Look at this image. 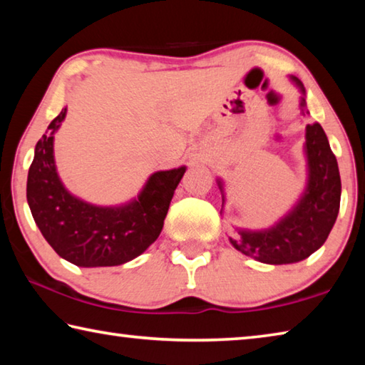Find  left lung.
Masks as SVG:
<instances>
[{
	"label": "left lung",
	"instance_id": "left-lung-1",
	"mask_svg": "<svg viewBox=\"0 0 365 365\" xmlns=\"http://www.w3.org/2000/svg\"><path fill=\"white\" fill-rule=\"evenodd\" d=\"M292 80L304 95V86L299 80L296 77H292ZM299 106L304 115V96H301ZM304 151L307 158V183L301 200L292 211L274 227L265 230L237 228V233L228 238L233 248L245 256L264 264H293L311 256L329 238L339 211L341 178L335 154L331 153L329 138L319 122L306 127ZM217 183L224 206V187L220 180Z\"/></svg>",
	"mask_w": 365,
	"mask_h": 365
}]
</instances>
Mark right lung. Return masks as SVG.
I'll use <instances>...</instances> for the list:
<instances>
[{
    "instance_id": "obj_1",
    "label": "right lung",
    "mask_w": 365,
    "mask_h": 365,
    "mask_svg": "<svg viewBox=\"0 0 365 365\" xmlns=\"http://www.w3.org/2000/svg\"><path fill=\"white\" fill-rule=\"evenodd\" d=\"M66 113L64 108L35 146L27 177L34 220L51 248L78 267L125 264L156 242L187 168L154 172L137 200L123 206L90 205L64 188L54 164V133Z\"/></svg>"
}]
</instances>
